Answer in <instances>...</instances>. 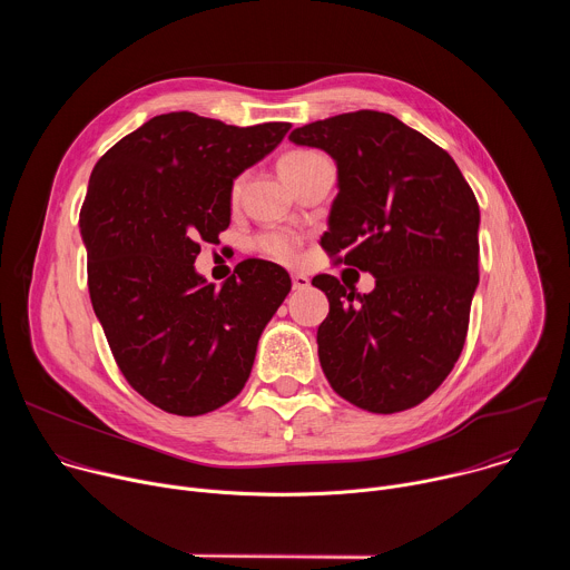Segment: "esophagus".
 <instances>
[{
    "label": "esophagus",
    "instance_id": "obj_1",
    "mask_svg": "<svg viewBox=\"0 0 570 570\" xmlns=\"http://www.w3.org/2000/svg\"><path fill=\"white\" fill-rule=\"evenodd\" d=\"M291 282H293V291H304V288H308V277L306 275H299V273H295L293 277H291Z\"/></svg>",
    "mask_w": 570,
    "mask_h": 570
}]
</instances>
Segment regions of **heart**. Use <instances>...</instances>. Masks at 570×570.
I'll return each mask as SVG.
<instances>
[{
    "label": "heart",
    "instance_id": "heart-1",
    "mask_svg": "<svg viewBox=\"0 0 570 570\" xmlns=\"http://www.w3.org/2000/svg\"><path fill=\"white\" fill-rule=\"evenodd\" d=\"M320 157H324L317 150H308V148H293L288 153H284L279 157V174L284 176V180L288 185H293L313 161H317ZM240 189H243V178H234L232 187H229V200L238 203L240 198ZM255 250H259L264 257L275 259V262H293L299 248V236L293 232H264L259 236H255L253 240Z\"/></svg>",
    "mask_w": 570,
    "mask_h": 570
}]
</instances>
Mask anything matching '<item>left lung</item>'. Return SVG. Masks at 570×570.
<instances>
[{
  "label": "left lung",
  "instance_id": "8db88e82",
  "mask_svg": "<svg viewBox=\"0 0 570 570\" xmlns=\"http://www.w3.org/2000/svg\"><path fill=\"white\" fill-rule=\"evenodd\" d=\"M288 139L336 159L341 191L320 246L376 279L356 295L334 275L313 277L330 299L317 327L322 372L363 411H409L442 385L464 347L478 200L444 148L387 112L336 115Z\"/></svg>",
  "mask_w": 570,
  "mask_h": 570
}]
</instances>
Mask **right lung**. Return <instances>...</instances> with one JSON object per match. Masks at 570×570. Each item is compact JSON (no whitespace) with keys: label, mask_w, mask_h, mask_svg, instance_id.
<instances>
[{"label":"right lung","mask_w":570,"mask_h":570,"mask_svg":"<svg viewBox=\"0 0 570 570\" xmlns=\"http://www.w3.org/2000/svg\"><path fill=\"white\" fill-rule=\"evenodd\" d=\"M288 128L159 115L90 176L78 220L90 299L121 374L165 413L196 417L232 401L291 291L288 273L264 259L240 262L220 288L194 268L200 243L229 225L232 180Z\"/></svg>","instance_id":"add662e5"}]
</instances>
